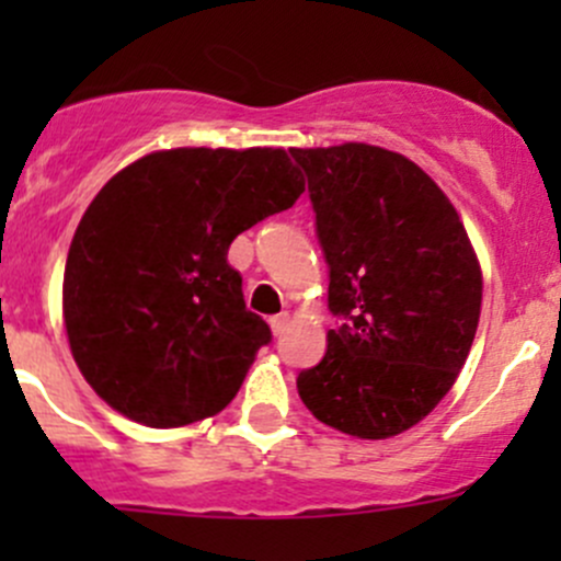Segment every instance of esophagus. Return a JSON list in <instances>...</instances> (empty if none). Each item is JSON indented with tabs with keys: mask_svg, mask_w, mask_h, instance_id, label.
Listing matches in <instances>:
<instances>
[{
	"mask_svg": "<svg viewBox=\"0 0 561 561\" xmlns=\"http://www.w3.org/2000/svg\"><path fill=\"white\" fill-rule=\"evenodd\" d=\"M287 325H290V314L287 312H279L271 317V331H274V336H282V333L287 331Z\"/></svg>",
	"mask_w": 561,
	"mask_h": 561,
	"instance_id": "obj_1",
	"label": "esophagus"
}]
</instances>
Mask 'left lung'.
<instances>
[{
	"label": "left lung",
	"mask_w": 561,
	"mask_h": 561,
	"mask_svg": "<svg viewBox=\"0 0 561 561\" xmlns=\"http://www.w3.org/2000/svg\"><path fill=\"white\" fill-rule=\"evenodd\" d=\"M309 181L339 325L298 375L325 426L388 439L454 388L480 320L483 276L454 203L415 162L366 144L290 149Z\"/></svg>",
	"instance_id": "8db88e82"
}]
</instances>
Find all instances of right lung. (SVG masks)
<instances>
[{
	"mask_svg": "<svg viewBox=\"0 0 561 561\" xmlns=\"http://www.w3.org/2000/svg\"><path fill=\"white\" fill-rule=\"evenodd\" d=\"M301 192L282 149L154 151L113 175L72 236L61 290L94 393L151 428L225 410L271 342L228 249Z\"/></svg>",
	"mask_w": 561,
	"mask_h": 561,
	"instance_id": "add662e5",
	"label": "right lung"
}]
</instances>
